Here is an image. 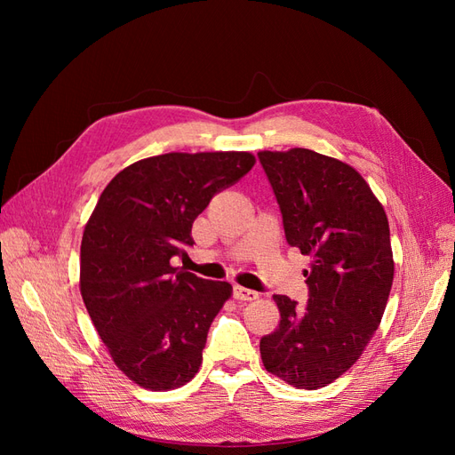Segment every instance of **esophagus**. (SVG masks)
<instances>
[{
    "mask_svg": "<svg viewBox=\"0 0 455 455\" xmlns=\"http://www.w3.org/2000/svg\"><path fill=\"white\" fill-rule=\"evenodd\" d=\"M233 298L241 299V301H254V299H258V292L251 291V288L235 284V286H233Z\"/></svg>",
    "mask_w": 455,
    "mask_h": 455,
    "instance_id": "1",
    "label": "esophagus"
}]
</instances>
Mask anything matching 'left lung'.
Segmentation results:
<instances>
[{
	"label": "left lung",
	"mask_w": 455,
	"mask_h": 455,
	"mask_svg": "<svg viewBox=\"0 0 455 455\" xmlns=\"http://www.w3.org/2000/svg\"><path fill=\"white\" fill-rule=\"evenodd\" d=\"M258 157L288 244L311 258L307 304L273 296L281 323L259 339L261 363L296 389H319L359 361L381 323L395 275L387 214L339 159L306 148Z\"/></svg>",
	"instance_id": "8db88e82"
}]
</instances>
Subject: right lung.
<instances>
[{
    "label": "right lung",
    "instance_id": "obj_1",
    "mask_svg": "<svg viewBox=\"0 0 455 455\" xmlns=\"http://www.w3.org/2000/svg\"><path fill=\"white\" fill-rule=\"evenodd\" d=\"M249 151L163 154L106 186L81 239L79 288L116 366L151 391L194 378L233 288L171 266L211 199L254 167Z\"/></svg>",
    "mask_w": 455,
    "mask_h": 455
}]
</instances>
